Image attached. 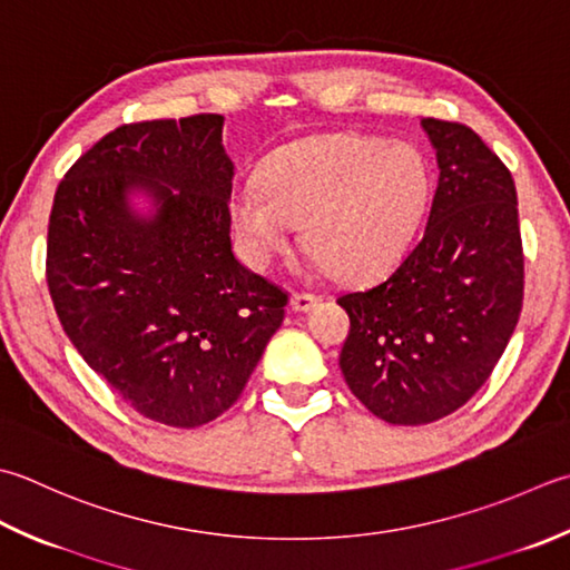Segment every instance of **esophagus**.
Listing matches in <instances>:
<instances>
[{"label":"esophagus","instance_id":"esophagus-1","mask_svg":"<svg viewBox=\"0 0 570 570\" xmlns=\"http://www.w3.org/2000/svg\"><path fill=\"white\" fill-rule=\"evenodd\" d=\"M321 301L318 294H311V292H294L292 296V308L294 311H311Z\"/></svg>","mask_w":570,"mask_h":570}]
</instances>
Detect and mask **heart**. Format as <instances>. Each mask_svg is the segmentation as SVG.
<instances>
[{"label":"heart","mask_w":570,"mask_h":570,"mask_svg":"<svg viewBox=\"0 0 570 570\" xmlns=\"http://www.w3.org/2000/svg\"><path fill=\"white\" fill-rule=\"evenodd\" d=\"M430 199L432 167L415 145L336 132L276 150L262 185L234 189L232 219L254 269H269L292 247L294 219H304L318 266L365 278L410 247Z\"/></svg>","instance_id":"1"}]
</instances>
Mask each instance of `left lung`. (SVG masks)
Instances as JSON below:
<instances>
[{
	"mask_svg": "<svg viewBox=\"0 0 570 570\" xmlns=\"http://www.w3.org/2000/svg\"><path fill=\"white\" fill-rule=\"evenodd\" d=\"M440 180L428 227L363 292L338 296L351 331L341 373L390 425H428L492 375L523 306V247L509 167L472 128L422 118Z\"/></svg>",
	"mask_w": 570,
	"mask_h": 570,
	"instance_id": "left-lung-1",
	"label": "left lung"
}]
</instances>
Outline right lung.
<instances>
[{
  "mask_svg": "<svg viewBox=\"0 0 570 570\" xmlns=\"http://www.w3.org/2000/svg\"><path fill=\"white\" fill-rule=\"evenodd\" d=\"M222 116L126 122L56 187L47 284L66 336L142 417L207 425L282 326L288 294L232 252L234 165ZM130 188L159 212L140 220Z\"/></svg>",
  "mask_w": 570,
  "mask_h": 570,
  "instance_id": "1",
  "label": "right lung"
}]
</instances>
